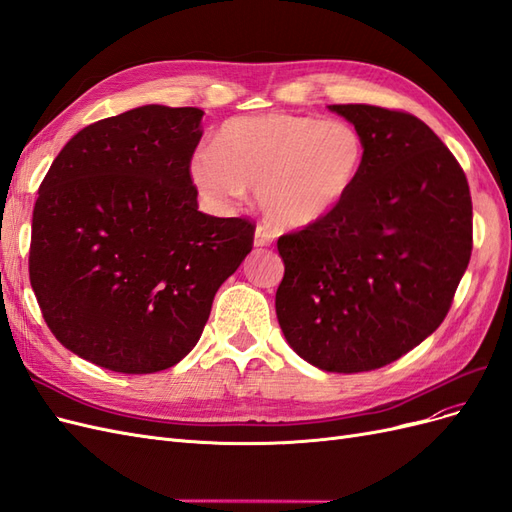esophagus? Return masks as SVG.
Listing matches in <instances>:
<instances>
[{
    "label": "esophagus",
    "instance_id": "obj_1",
    "mask_svg": "<svg viewBox=\"0 0 512 512\" xmlns=\"http://www.w3.org/2000/svg\"><path fill=\"white\" fill-rule=\"evenodd\" d=\"M275 239L273 232L267 226H258L254 232V247H267Z\"/></svg>",
    "mask_w": 512,
    "mask_h": 512
}]
</instances>
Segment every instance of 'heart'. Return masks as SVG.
Segmentation results:
<instances>
[{
    "mask_svg": "<svg viewBox=\"0 0 512 512\" xmlns=\"http://www.w3.org/2000/svg\"><path fill=\"white\" fill-rule=\"evenodd\" d=\"M365 160V136L348 121L265 113L222 123L213 147L190 158V179L218 209L256 190L273 226L303 230L346 203Z\"/></svg>",
    "mask_w": 512,
    "mask_h": 512,
    "instance_id": "heart-1",
    "label": "heart"
}]
</instances>
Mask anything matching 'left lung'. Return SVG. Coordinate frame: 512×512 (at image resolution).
Instances as JSON below:
<instances>
[{
    "mask_svg": "<svg viewBox=\"0 0 512 512\" xmlns=\"http://www.w3.org/2000/svg\"><path fill=\"white\" fill-rule=\"evenodd\" d=\"M367 143L363 175L331 218L277 241L275 314L288 346L322 371L397 361L448 314L472 254L466 175L414 115L331 104Z\"/></svg>",
    "mask_w": 512,
    "mask_h": 512,
    "instance_id": "1",
    "label": "left lung"
}]
</instances>
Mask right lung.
I'll return each instance as SVG.
<instances>
[{
    "label": "right lung",
    "mask_w": 512,
    "mask_h": 512,
    "mask_svg": "<svg viewBox=\"0 0 512 512\" xmlns=\"http://www.w3.org/2000/svg\"><path fill=\"white\" fill-rule=\"evenodd\" d=\"M203 111L145 104L74 134L46 173L29 280L61 346L121 374L177 365L254 224L198 211L190 158Z\"/></svg>",
    "instance_id": "right-lung-1"
}]
</instances>
